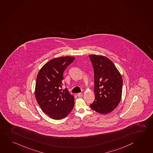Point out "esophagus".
Segmentation results:
<instances>
[{
    "mask_svg": "<svg viewBox=\"0 0 153 153\" xmlns=\"http://www.w3.org/2000/svg\"><path fill=\"white\" fill-rule=\"evenodd\" d=\"M77 95H78V97H82V93H78Z\"/></svg>",
    "mask_w": 153,
    "mask_h": 153,
    "instance_id": "obj_1",
    "label": "esophagus"
}]
</instances>
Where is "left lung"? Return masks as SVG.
Masks as SVG:
<instances>
[{
  "label": "left lung",
  "mask_w": 153,
  "mask_h": 153,
  "mask_svg": "<svg viewBox=\"0 0 153 153\" xmlns=\"http://www.w3.org/2000/svg\"><path fill=\"white\" fill-rule=\"evenodd\" d=\"M94 73L95 100L92 109L106 114L113 111L122 97V76L113 62L105 56H89Z\"/></svg>",
  "instance_id": "8db88e82"
}]
</instances>
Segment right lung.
<instances>
[{"mask_svg": "<svg viewBox=\"0 0 153 153\" xmlns=\"http://www.w3.org/2000/svg\"><path fill=\"white\" fill-rule=\"evenodd\" d=\"M74 59L68 56L53 59L42 67L37 75L36 101L42 111L53 119H64L74 107V96L62 86L64 71Z\"/></svg>", "mask_w": 153, "mask_h": 153, "instance_id": "1", "label": "right lung"}]
</instances>
